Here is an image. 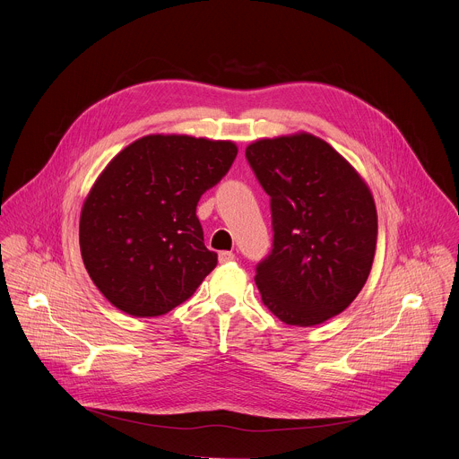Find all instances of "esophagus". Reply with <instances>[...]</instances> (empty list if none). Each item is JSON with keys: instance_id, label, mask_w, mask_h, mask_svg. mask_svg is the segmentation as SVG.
Here are the masks:
<instances>
[{"instance_id": "34e87169", "label": "esophagus", "mask_w": 459, "mask_h": 459, "mask_svg": "<svg viewBox=\"0 0 459 459\" xmlns=\"http://www.w3.org/2000/svg\"><path fill=\"white\" fill-rule=\"evenodd\" d=\"M218 259H220V264H230V261H234V259H236V255H234V252L223 250V252H220Z\"/></svg>"}]
</instances>
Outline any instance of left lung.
<instances>
[{
    "instance_id": "8db88e82",
    "label": "left lung",
    "mask_w": 459,
    "mask_h": 459,
    "mask_svg": "<svg viewBox=\"0 0 459 459\" xmlns=\"http://www.w3.org/2000/svg\"><path fill=\"white\" fill-rule=\"evenodd\" d=\"M245 156L271 195L273 252L254 278L265 307L298 326L343 312L363 289L376 252L377 214L368 185L308 133L257 140Z\"/></svg>"
}]
</instances>
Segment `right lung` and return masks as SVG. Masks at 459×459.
I'll list each match as a JSON object with an SVG mask.
<instances>
[{"label": "right lung", "instance_id": "1", "mask_svg": "<svg viewBox=\"0 0 459 459\" xmlns=\"http://www.w3.org/2000/svg\"><path fill=\"white\" fill-rule=\"evenodd\" d=\"M234 142L143 136L94 181L80 216V248L100 292L134 317L167 314L218 265L195 216L202 194L230 169Z\"/></svg>", "mask_w": 459, "mask_h": 459}]
</instances>
